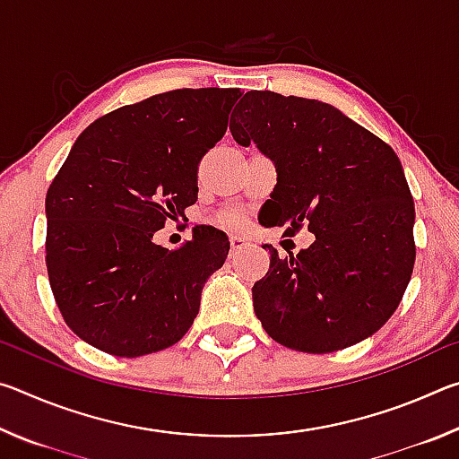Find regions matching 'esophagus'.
<instances>
[{"label":"esophagus","instance_id":"1","mask_svg":"<svg viewBox=\"0 0 459 459\" xmlns=\"http://www.w3.org/2000/svg\"><path fill=\"white\" fill-rule=\"evenodd\" d=\"M247 245H248V243H247L245 237H237V235L230 237V248H232V253L238 251V248H245Z\"/></svg>","mask_w":459,"mask_h":459}]
</instances>
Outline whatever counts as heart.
Segmentation results:
<instances>
[{
  "instance_id": "b5f03b06",
  "label": "heart",
  "mask_w": 459,
  "mask_h": 459,
  "mask_svg": "<svg viewBox=\"0 0 459 459\" xmlns=\"http://www.w3.org/2000/svg\"><path fill=\"white\" fill-rule=\"evenodd\" d=\"M221 222L222 224H229V227H235V224H238L240 222V216L237 214V212H227L221 219Z\"/></svg>"
}]
</instances>
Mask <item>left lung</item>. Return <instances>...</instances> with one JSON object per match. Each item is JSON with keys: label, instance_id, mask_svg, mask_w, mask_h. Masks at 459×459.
Segmentation results:
<instances>
[{"label": "left lung", "instance_id": "left-lung-1", "mask_svg": "<svg viewBox=\"0 0 459 459\" xmlns=\"http://www.w3.org/2000/svg\"><path fill=\"white\" fill-rule=\"evenodd\" d=\"M238 145L273 160L267 212L285 235L314 232L281 259L269 248L253 307L271 338L324 354L368 338L401 304L415 263V204L383 139L316 99L248 91L230 117ZM263 206V208H265Z\"/></svg>", "mask_w": 459, "mask_h": 459}]
</instances>
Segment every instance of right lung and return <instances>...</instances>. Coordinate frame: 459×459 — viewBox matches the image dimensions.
Segmentation results:
<instances>
[{
  "mask_svg": "<svg viewBox=\"0 0 459 459\" xmlns=\"http://www.w3.org/2000/svg\"><path fill=\"white\" fill-rule=\"evenodd\" d=\"M238 97L161 92L103 115L74 142L46 194V267L62 317L87 344L135 359L188 332L229 238L196 227L169 251L153 235L198 198V164Z\"/></svg>",
  "mask_w": 459,
  "mask_h": 459,
  "instance_id": "1",
  "label": "right lung"
}]
</instances>
